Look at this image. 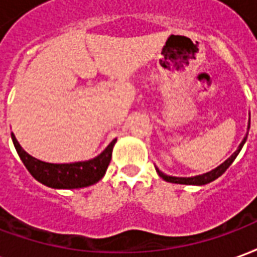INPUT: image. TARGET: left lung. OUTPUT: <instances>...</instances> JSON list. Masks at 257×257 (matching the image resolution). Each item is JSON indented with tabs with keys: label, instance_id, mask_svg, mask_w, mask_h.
I'll return each instance as SVG.
<instances>
[{
	"label": "left lung",
	"instance_id": "8db88e82",
	"mask_svg": "<svg viewBox=\"0 0 257 257\" xmlns=\"http://www.w3.org/2000/svg\"><path fill=\"white\" fill-rule=\"evenodd\" d=\"M250 123V122H249ZM249 128V126H248ZM246 138H248V135L245 136V139L242 140V143L239 145V147H238V150L232 154L228 160H226V161L221 164L220 167H217L216 169H213V171H210V172L208 173H204V175H199V176H194V178H173V176H168V175H164V173L161 172V171H158L157 169V173L161 176L164 180H167V182H171V183H178V184H194V186H202V184H208L210 183V182H213L215 179H217L219 176H221L223 173L226 172L227 168L231 165L232 162H234V160L237 158L238 153L241 151V149H242L243 143H245V140H246Z\"/></svg>",
	"mask_w": 257,
	"mask_h": 257
}]
</instances>
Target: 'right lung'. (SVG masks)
Wrapping results in <instances>:
<instances>
[{
	"mask_svg": "<svg viewBox=\"0 0 257 257\" xmlns=\"http://www.w3.org/2000/svg\"><path fill=\"white\" fill-rule=\"evenodd\" d=\"M12 135L15 149L18 151L20 160L25 164V167L27 168V171L31 173V176L40 183L52 189H81L99 182L106 173L107 167L111 161L112 147L117 142V139L112 140L100 156L89 161L74 162V164H49V162L40 161L30 154H27L20 147L15 135Z\"/></svg>",
	"mask_w": 257,
	"mask_h": 257,
	"instance_id": "obj_1",
	"label": "right lung"
}]
</instances>
